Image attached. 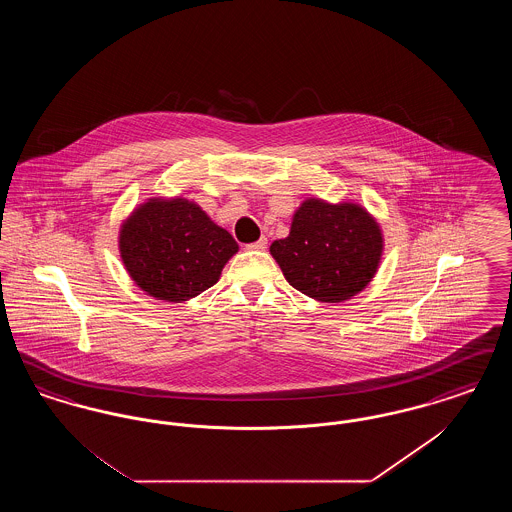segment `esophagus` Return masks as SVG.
I'll return each instance as SVG.
<instances>
[{"instance_id": "obj_1", "label": "esophagus", "mask_w": 512, "mask_h": 512, "mask_svg": "<svg viewBox=\"0 0 512 512\" xmlns=\"http://www.w3.org/2000/svg\"><path fill=\"white\" fill-rule=\"evenodd\" d=\"M247 249H255V251H263V249H267V238H261V240H257L255 244L247 245Z\"/></svg>"}]
</instances>
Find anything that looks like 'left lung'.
I'll return each mask as SVG.
<instances>
[{"mask_svg":"<svg viewBox=\"0 0 512 512\" xmlns=\"http://www.w3.org/2000/svg\"><path fill=\"white\" fill-rule=\"evenodd\" d=\"M270 255L295 290L320 303H343L376 276L384 232L361 203L307 197L293 213L288 238L272 242Z\"/></svg>","mask_w":512,"mask_h":512,"instance_id":"8db88e82","label":"left lung"}]
</instances>
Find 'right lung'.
<instances>
[{
	"label": "right lung",
	"instance_id": "add662e5",
	"mask_svg": "<svg viewBox=\"0 0 512 512\" xmlns=\"http://www.w3.org/2000/svg\"><path fill=\"white\" fill-rule=\"evenodd\" d=\"M122 265L159 301L184 303L219 282L238 244L188 197H149L119 228Z\"/></svg>",
	"mask_w": 512,
	"mask_h": 512
}]
</instances>
